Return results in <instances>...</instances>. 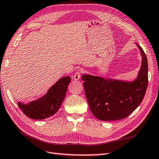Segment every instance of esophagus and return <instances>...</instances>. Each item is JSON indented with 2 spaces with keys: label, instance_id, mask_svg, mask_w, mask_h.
<instances>
[{
  "label": "esophagus",
  "instance_id": "34e87169",
  "mask_svg": "<svg viewBox=\"0 0 159 159\" xmlns=\"http://www.w3.org/2000/svg\"><path fill=\"white\" fill-rule=\"evenodd\" d=\"M82 73V70L80 69L77 70V71L75 73V74H74L73 76V78L75 80H78L80 77H81V73Z\"/></svg>",
  "mask_w": 159,
  "mask_h": 159
}]
</instances>
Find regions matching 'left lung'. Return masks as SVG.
Here are the masks:
<instances>
[{"label":"left lung","mask_w":159,"mask_h":159,"mask_svg":"<svg viewBox=\"0 0 159 159\" xmlns=\"http://www.w3.org/2000/svg\"><path fill=\"white\" fill-rule=\"evenodd\" d=\"M137 47L142 55V65L134 82L105 80L90 75L82 76L90 110L101 120H117L128 117L145 96L148 83V60L143 49L139 45Z\"/></svg>","instance_id":"left-lung-1"}]
</instances>
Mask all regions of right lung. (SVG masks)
Listing matches in <instances>:
<instances>
[{
    "label": "right lung",
    "instance_id": "obj_1",
    "mask_svg": "<svg viewBox=\"0 0 159 159\" xmlns=\"http://www.w3.org/2000/svg\"><path fill=\"white\" fill-rule=\"evenodd\" d=\"M70 82V77H62L43 97L28 105L18 103V106L24 114L30 118L42 120L50 117L61 107Z\"/></svg>",
    "mask_w": 159,
    "mask_h": 159
}]
</instances>
